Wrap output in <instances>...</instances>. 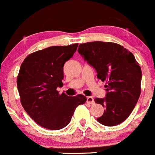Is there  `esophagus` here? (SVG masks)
<instances>
[{"mask_svg":"<svg viewBox=\"0 0 155 155\" xmlns=\"http://www.w3.org/2000/svg\"><path fill=\"white\" fill-rule=\"evenodd\" d=\"M87 103H89V104H94V99L93 97H91V96H88L87 97Z\"/></svg>","mask_w":155,"mask_h":155,"instance_id":"obj_1","label":"esophagus"}]
</instances>
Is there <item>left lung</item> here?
Masks as SVG:
<instances>
[{"label": "left lung", "mask_w": 155, "mask_h": 155, "mask_svg": "<svg viewBox=\"0 0 155 155\" xmlns=\"http://www.w3.org/2000/svg\"><path fill=\"white\" fill-rule=\"evenodd\" d=\"M78 53L96 70L97 78L107 91L104 99L96 98L104 107L97 121L114 126L125 121L132 112L141 94V70L134 54L122 45L111 42L81 43Z\"/></svg>", "instance_id": "1"}]
</instances>
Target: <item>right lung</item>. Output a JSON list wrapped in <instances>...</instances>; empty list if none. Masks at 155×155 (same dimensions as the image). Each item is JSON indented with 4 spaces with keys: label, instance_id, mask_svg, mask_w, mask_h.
Masks as SVG:
<instances>
[{
    "label": "right lung",
    "instance_id": "obj_1",
    "mask_svg": "<svg viewBox=\"0 0 155 155\" xmlns=\"http://www.w3.org/2000/svg\"><path fill=\"white\" fill-rule=\"evenodd\" d=\"M78 43L56 45L32 53L24 59L16 83L23 108L37 124L49 130H59L69 124L78 105L86 97L60 94L63 67L73 56Z\"/></svg>",
    "mask_w": 155,
    "mask_h": 155
}]
</instances>
